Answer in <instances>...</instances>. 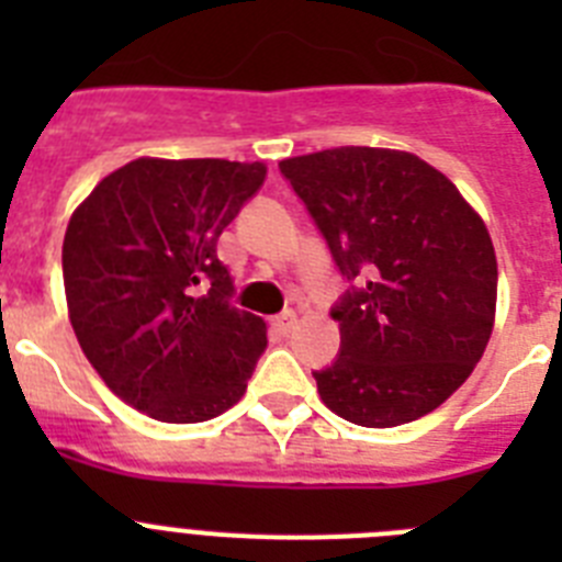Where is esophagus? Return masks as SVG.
Instances as JSON below:
<instances>
[{
    "instance_id": "1",
    "label": "esophagus",
    "mask_w": 562,
    "mask_h": 562,
    "mask_svg": "<svg viewBox=\"0 0 562 562\" xmlns=\"http://www.w3.org/2000/svg\"><path fill=\"white\" fill-rule=\"evenodd\" d=\"M297 326V315L295 312H281V315L272 317V329L278 331V335H290L292 329Z\"/></svg>"
}]
</instances>
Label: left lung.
<instances>
[{
	"instance_id": "1",
	"label": "left lung",
	"mask_w": 562,
	"mask_h": 562,
	"mask_svg": "<svg viewBox=\"0 0 562 562\" xmlns=\"http://www.w3.org/2000/svg\"><path fill=\"white\" fill-rule=\"evenodd\" d=\"M349 281L340 357L315 371L329 411L362 428L430 414L473 374L495 326L498 261L459 188L411 151L340 146L278 162Z\"/></svg>"
}]
</instances>
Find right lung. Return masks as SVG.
<instances>
[{"instance_id": "add662e5", "label": "right lung", "mask_w": 562, "mask_h": 562, "mask_svg": "<svg viewBox=\"0 0 562 562\" xmlns=\"http://www.w3.org/2000/svg\"><path fill=\"white\" fill-rule=\"evenodd\" d=\"M265 177V162L137 157L69 216V324L109 391L151 419L205 422L245 396L267 324L231 304L216 241Z\"/></svg>"}]
</instances>
